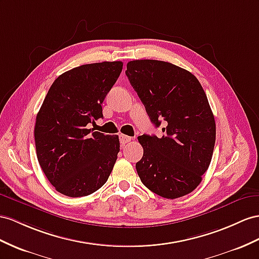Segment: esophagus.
Instances as JSON below:
<instances>
[{
  "instance_id": "1",
  "label": "esophagus",
  "mask_w": 259,
  "mask_h": 259,
  "mask_svg": "<svg viewBox=\"0 0 259 259\" xmlns=\"http://www.w3.org/2000/svg\"><path fill=\"white\" fill-rule=\"evenodd\" d=\"M119 140H120L121 145H124L125 143L130 142L132 140V138L128 137V136H124V135H120V136H119Z\"/></svg>"
}]
</instances>
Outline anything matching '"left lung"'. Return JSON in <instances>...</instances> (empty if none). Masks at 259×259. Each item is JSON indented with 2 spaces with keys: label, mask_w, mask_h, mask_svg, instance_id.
<instances>
[{
  "label": "left lung",
  "mask_w": 259,
  "mask_h": 259,
  "mask_svg": "<svg viewBox=\"0 0 259 259\" xmlns=\"http://www.w3.org/2000/svg\"><path fill=\"white\" fill-rule=\"evenodd\" d=\"M125 75L164 135L138 138L143 156L138 175L154 194L175 199L195 190L208 169L215 143V121L207 95L187 70L158 60H134Z\"/></svg>",
  "instance_id": "left-lung-1"
}]
</instances>
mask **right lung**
I'll use <instances>...</instances> for the list:
<instances>
[{"label": "right lung", "mask_w": 259, "mask_h": 259, "mask_svg": "<svg viewBox=\"0 0 259 259\" xmlns=\"http://www.w3.org/2000/svg\"><path fill=\"white\" fill-rule=\"evenodd\" d=\"M122 71L121 61L83 64L52 83L35 124L38 162L59 193L89 196L107 182L120 150L118 136L92 132L102 104Z\"/></svg>", "instance_id": "right-lung-1"}]
</instances>
